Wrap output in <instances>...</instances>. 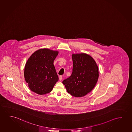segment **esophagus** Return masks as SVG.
Segmentation results:
<instances>
[{"mask_svg": "<svg viewBox=\"0 0 132 132\" xmlns=\"http://www.w3.org/2000/svg\"><path fill=\"white\" fill-rule=\"evenodd\" d=\"M62 79H63V77H62V76H59V80H60V81L62 80Z\"/></svg>", "mask_w": 132, "mask_h": 132, "instance_id": "esophagus-1", "label": "esophagus"}]
</instances>
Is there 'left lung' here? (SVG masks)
Here are the masks:
<instances>
[{"label": "left lung", "mask_w": 132, "mask_h": 132, "mask_svg": "<svg viewBox=\"0 0 132 132\" xmlns=\"http://www.w3.org/2000/svg\"><path fill=\"white\" fill-rule=\"evenodd\" d=\"M73 72L63 81L68 93L75 97L86 95L95 87L99 78L98 67L92 57L86 53L72 55Z\"/></svg>", "instance_id": "1"}]
</instances>
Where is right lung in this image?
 I'll list each match as a JSON object with an SVG mask.
<instances>
[{"label":"right lung","mask_w":132,"mask_h":132,"mask_svg":"<svg viewBox=\"0 0 132 132\" xmlns=\"http://www.w3.org/2000/svg\"><path fill=\"white\" fill-rule=\"evenodd\" d=\"M57 51L47 48L35 51L26 63L24 77L31 91L42 95L49 93L59 80L53 62Z\"/></svg>","instance_id":"right-lung-1"}]
</instances>
